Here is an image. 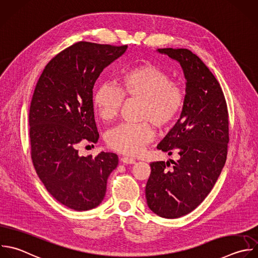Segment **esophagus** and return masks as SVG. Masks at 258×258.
Segmentation results:
<instances>
[{"mask_svg":"<svg viewBox=\"0 0 258 258\" xmlns=\"http://www.w3.org/2000/svg\"><path fill=\"white\" fill-rule=\"evenodd\" d=\"M121 161H122L124 164H134V163L136 162L135 159L130 158V157H126V156L121 157Z\"/></svg>","mask_w":258,"mask_h":258,"instance_id":"esophagus-1","label":"esophagus"}]
</instances>
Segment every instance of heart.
Here are the masks:
<instances>
[{
  "label": "heart",
  "instance_id": "1",
  "mask_svg": "<svg viewBox=\"0 0 258 258\" xmlns=\"http://www.w3.org/2000/svg\"><path fill=\"white\" fill-rule=\"evenodd\" d=\"M123 97L142 102L140 120L158 128H166L180 115L185 104L183 88L171 81L170 75L153 63H144L125 72L118 86L102 84L94 95V105L100 118L114 120L121 109ZM154 137L147 123L122 124L108 132L107 144L125 155H137Z\"/></svg>",
  "mask_w": 258,
  "mask_h": 258
}]
</instances>
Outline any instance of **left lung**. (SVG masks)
Listing matches in <instances>:
<instances>
[{"instance_id":"1","label":"left lung","mask_w":258,"mask_h":258,"mask_svg":"<svg viewBox=\"0 0 258 258\" xmlns=\"http://www.w3.org/2000/svg\"><path fill=\"white\" fill-rule=\"evenodd\" d=\"M157 51L179 62L185 78V104L180 117L157 149L178 160L150 163L145 187L149 209L175 219L194 211L215 185L227 157L229 121L220 84L206 64L185 48Z\"/></svg>"}]
</instances>
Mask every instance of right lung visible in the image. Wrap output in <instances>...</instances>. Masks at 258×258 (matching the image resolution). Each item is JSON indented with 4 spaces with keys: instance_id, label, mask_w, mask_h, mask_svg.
Here are the masks:
<instances>
[{
    "instance_id": "add662e5",
    "label": "right lung",
    "mask_w": 258,
    "mask_h": 258,
    "mask_svg": "<svg viewBox=\"0 0 258 258\" xmlns=\"http://www.w3.org/2000/svg\"><path fill=\"white\" fill-rule=\"evenodd\" d=\"M127 47L77 42L47 63L35 87L29 111L31 158L49 194L70 209L98 207L118 165L113 152L81 156L77 145L98 141L94 85Z\"/></svg>"
}]
</instances>
